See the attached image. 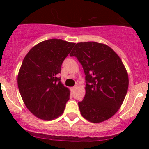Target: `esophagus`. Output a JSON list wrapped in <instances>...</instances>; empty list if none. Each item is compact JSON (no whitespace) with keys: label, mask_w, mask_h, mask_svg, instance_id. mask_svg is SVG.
<instances>
[{"label":"esophagus","mask_w":149,"mask_h":149,"mask_svg":"<svg viewBox=\"0 0 149 149\" xmlns=\"http://www.w3.org/2000/svg\"><path fill=\"white\" fill-rule=\"evenodd\" d=\"M76 88H77V86H75L71 87V88H70V89H71V91H75V89H76Z\"/></svg>","instance_id":"esophagus-1"}]
</instances>
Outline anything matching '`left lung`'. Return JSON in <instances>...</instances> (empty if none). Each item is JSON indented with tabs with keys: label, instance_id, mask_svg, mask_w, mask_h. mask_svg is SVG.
Here are the masks:
<instances>
[{
	"label": "left lung",
	"instance_id": "left-lung-1",
	"mask_svg": "<svg viewBox=\"0 0 149 149\" xmlns=\"http://www.w3.org/2000/svg\"><path fill=\"white\" fill-rule=\"evenodd\" d=\"M70 56L77 58L86 75V94L79 102L86 120L99 123L118 111L128 88V75L118 54L109 46L95 42H79Z\"/></svg>",
	"mask_w": 149,
	"mask_h": 149
}]
</instances>
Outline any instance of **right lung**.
<instances>
[{"label": "right lung", "mask_w": 149, "mask_h": 149, "mask_svg": "<svg viewBox=\"0 0 149 149\" xmlns=\"http://www.w3.org/2000/svg\"><path fill=\"white\" fill-rule=\"evenodd\" d=\"M75 43L51 39L33 47L24 58L18 87L24 103L34 116L52 120L61 116L70 90L61 83V65Z\"/></svg>", "instance_id": "1"}]
</instances>
